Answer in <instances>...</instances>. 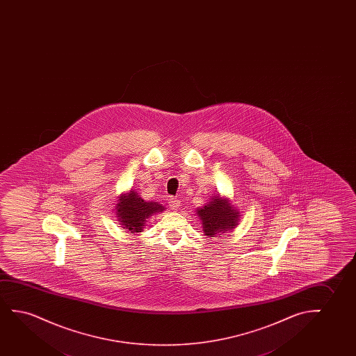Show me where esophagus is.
Listing matches in <instances>:
<instances>
[{
    "instance_id": "1",
    "label": "esophagus",
    "mask_w": 356,
    "mask_h": 356,
    "mask_svg": "<svg viewBox=\"0 0 356 356\" xmlns=\"http://www.w3.org/2000/svg\"><path fill=\"white\" fill-rule=\"evenodd\" d=\"M169 207H170L172 210H177L180 208V200H177V198H174V197H171L170 200H169Z\"/></svg>"
}]
</instances>
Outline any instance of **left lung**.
Masks as SVG:
<instances>
[{
	"mask_svg": "<svg viewBox=\"0 0 356 356\" xmlns=\"http://www.w3.org/2000/svg\"><path fill=\"white\" fill-rule=\"evenodd\" d=\"M205 236L218 237L238 225L239 211L229 203V198L213 195L209 203L197 209Z\"/></svg>",
	"mask_w": 356,
	"mask_h": 356,
	"instance_id": "8db88e82",
	"label": "left lung"
}]
</instances>
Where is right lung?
<instances>
[{
    "label": "right lung",
    "instance_id": "1",
    "mask_svg": "<svg viewBox=\"0 0 356 356\" xmlns=\"http://www.w3.org/2000/svg\"><path fill=\"white\" fill-rule=\"evenodd\" d=\"M115 208L119 225H122V229H127L130 234L142 232L146 220L152 215L161 213L164 210V207L156 202L142 200L135 191L120 195Z\"/></svg>",
    "mask_w": 356,
    "mask_h": 356
}]
</instances>
